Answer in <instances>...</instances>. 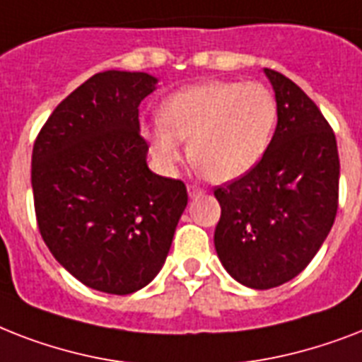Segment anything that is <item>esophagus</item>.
<instances>
[{
  "label": "esophagus",
  "instance_id": "34e87169",
  "mask_svg": "<svg viewBox=\"0 0 362 362\" xmlns=\"http://www.w3.org/2000/svg\"><path fill=\"white\" fill-rule=\"evenodd\" d=\"M203 193H204V189H201L199 186H187V195H189V199L201 197Z\"/></svg>",
  "mask_w": 362,
  "mask_h": 362
}]
</instances>
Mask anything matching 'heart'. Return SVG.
<instances>
[{
    "mask_svg": "<svg viewBox=\"0 0 362 362\" xmlns=\"http://www.w3.org/2000/svg\"><path fill=\"white\" fill-rule=\"evenodd\" d=\"M278 103L261 82L210 81L180 88L159 105V122L142 125L150 153L175 169L189 141L193 163L214 182L237 180L263 159Z\"/></svg>",
    "mask_w": 362,
    "mask_h": 362,
    "instance_id": "obj_1",
    "label": "heart"
}]
</instances>
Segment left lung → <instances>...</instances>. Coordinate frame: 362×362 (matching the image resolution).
<instances>
[{
	"instance_id": "left-lung-1",
	"label": "left lung",
	"mask_w": 362,
	"mask_h": 362,
	"mask_svg": "<svg viewBox=\"0 0 362 362\" xmlns=\"http://www.w3.org/2000/svg\"><path fill=\"white\" fill-rule=\"evenodd\" d=\"M264 75L278 103L269 150L247 175L214 189L218 257L252 289L278 287L308 267L337 218L340 178L337 136L321 110L287 76Z\"/></svg>"
}]
</instances>
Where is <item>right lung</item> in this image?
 Instances as JSON below:
<instances>
[{
    "instance_id": "right-lung-1",
    "label": "right lung",
    "mask_w": 362,
    "mask_h": 362,
    "mask_svg": "<svg viewBox=\"0 0 362 362\" xmlns=\"http://www.w3.org/2000/svg\"><path fill=\"white\" fill-rule=\"evenodd\" d=\"M158 82L148 73H98L56 107L33 144L42 240L76 280L110 295L158 276L187 204L184 182L146 163L139 105Z\"/></svg>"
}]
</instances>
